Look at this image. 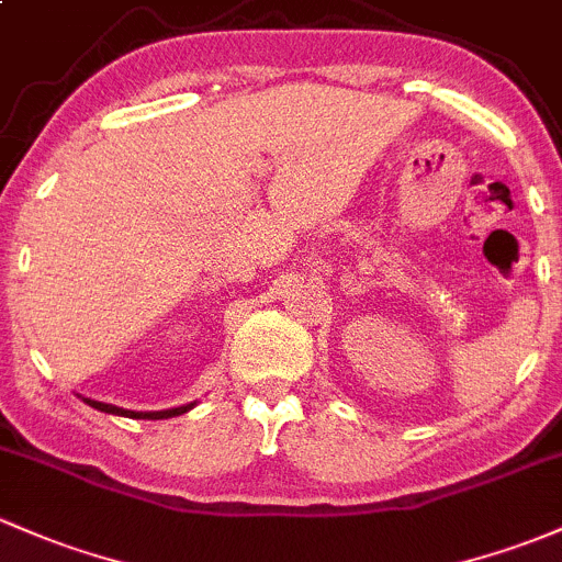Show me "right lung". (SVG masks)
Segmentation results:
<instances>
[{"mask_svg":"<svg viewBox=\"0 0 562 562\" xmlns=\"http://www.w3.org/2000/svg\"><path fill=\"white\" fill-rule=\"evenodd\" d=\"M82 402L90 404L93 409H101V413H110V415H120V418H136V420H162V418H177V415L187 413V409L195 407V402L182 404V407H171V409H149V413H136V409H125L117 407V404H106V402H95V400H86Z\"/></svg>","mask_w":562,"mask_h":562,"instance_id":"add662e5","label":"right lung"}]
</instances>
